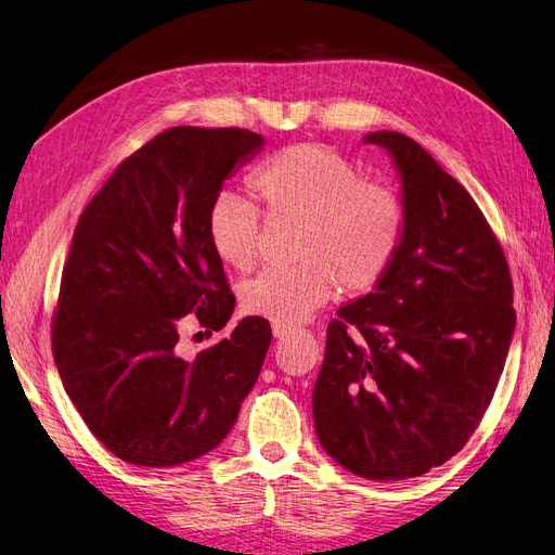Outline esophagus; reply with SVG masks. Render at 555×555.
I'll return each instance as SVG.
<instances>
[{"label": "esophagus", "mask_w": 555, "mask_h": 555, "mask_svg": "<svg viewBox=\"0 0 555 555\" xmlns=\"http://www.w3.org/2000/svg\"><path fill=\"white\" fill-rule=\"evenodd\" d=\"M272 334L276 338H283L285 334H291V326H283V324H272Z\"/></svg>", "instance_id": "esophagus-1"}]
</instances>
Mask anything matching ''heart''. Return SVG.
<instances>
[{
  "label": "heart",
  "instance_id": "1",
  "mask_svg": "<svg viewBox=\"0 0 555 555\" xmlns=\"http://www.w3.org/2000/svg\"><path fill=\"white\" fill-rule=\"evenodd\" d=\"M251 188L270 219L295 221L293 256L301 262L270 267L242 285V309L291 326L345 293H367L393 264L404 235L400 198L367 182L340 153L299 143L267 159ZM210 249L231 270H249L258 256L260 215L235 192L215 198L205 223Z\"/></svg>",
  "mask_w": 555,
  "mask_h": 555
}]
</instances>
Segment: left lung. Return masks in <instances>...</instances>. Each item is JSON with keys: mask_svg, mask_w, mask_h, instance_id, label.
Here are the masks:
<instances>
[{"mask_svg": "<svg viewBox=\"0 0 555 555\" xmlns=\"http://www.w3.org/2000/svg\"><path fill=\"white\" fill-rule=\"evenodd\" d=\"M402 178L404 235L375 293L326 326L313 386L322 448L367 480H406L466 446L515 332L512 276L478 203L414 139L373 132Z\"/></svg>", "mask_w": 555, "mask_h": 555, "instance_id": "1", "label": "left lung"}]
</instances>
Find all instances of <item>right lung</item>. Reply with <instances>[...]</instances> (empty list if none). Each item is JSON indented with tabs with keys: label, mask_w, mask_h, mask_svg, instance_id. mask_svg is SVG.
Returning <instances> with one entry per match:
<instances>
[{
	"label": "right lung",
	"mask_w": 555,
	"mask_h": 555,
	"mask_svg": "<svg viewBox=\"0 0 555 555\" xmlns=\"http://www.w3.org/2000/svg\"><path fill=\"white\" fill-rule=\"evenodd\" d=\"M262 146L242 128H171L122 159L79 215L52 313V354L91 433L137 466L219 446L254 388L270 322L182 359L184 315L205 334L235 309L205 223L223 180Z\"/></svg>",
	"instance_id": "1"
}]
</instances>
